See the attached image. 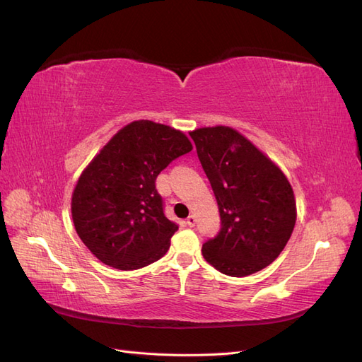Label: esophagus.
I'll return each instance as SVG.
<instances>
[{
  "instance_id": "1",
  "label": "esophagus",
  "mask_w": 362,
  "mask_h": 362,
  "mask_svg": "<svg viewBox=\"0 0 362 362\" xmlns=\"http://www.w3.org/2000/svg\"><path fill=\"white\" fill-rule=\"evenodd\" d=\"M187 225H189L190 228H193V226L196 225V217H194V216H189V217H187Z\"/></svg>"
}]
</instances>
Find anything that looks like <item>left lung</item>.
<instances>
[{
  "instance_id": "left-lung-1",
  "label": "left lung",
  "mask_w": 362,
  "mask_h": 362,
  "mask_svg": "<svg viewBox=\"0 0 362 362\" xmlns=\"http://www.w3.org/2000/svg\"><path fill=\"white\" fill-rule=\"evenodd\" d=\"M221 213V231L202 255L223 275L242 278L272 264L296 223L293 189L261 151L229 127L190 133Z\"/></svg>"
}]
</instances>
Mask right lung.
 Returning a JSON list of instances; mask_svg holds the SVG:
<instances>
[{
	"mask_svg": "<svg viewBox=\"0 0 362 362\" xmlns=\"http://www.w3.org/2000/svg\"><path fill=\"white\" fill-rule=\"evenodd\" d=\"M190 151L181 131L136 120L92 160L75 185L72 218L76 234L98 259L136 270L166 254L178 225L164 214L156 180Z\"/></svg>",
	"mask_w": 362,
	"mask_h": 362,
	"instance_id": "obj_1",
	"label": "right lung"
}]
</instances>
